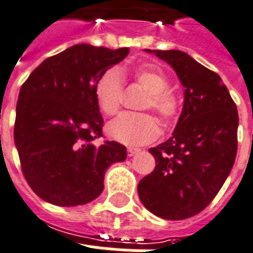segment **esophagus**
<instances>
[{"mask_svg":"<svg viewBox=\"0 0 253 253\" xmlns=\"http://www.w3.org/2000/svg\"><path fill=\"white\" fill-rule=\"evenodd\" d=\"M137 152H140V149H139V148H135V147H128V148H127V153H128V156L136 155Z\"/></svg>","mask_w":253,"mask_h":253,"instance_id":"obj_1","label":"esophagus"}]
</instances>
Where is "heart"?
Wrapping results in <instances>:
<instances>
[{
	"mask_svg": "<svg viewBox=\"0 0 253 253\" xmlns=\"http://www.w3.org/2000/svg\"><path fill=\"white\" fill-rule=\"evenodd\" d=\"M123 78H131L148 92L143 110H153L164 125H170L179 117L182 102L179 96L169 89V78L160 67L141 63L132 69H108L94 85V98L106 116H116L122 106ZM113 139L130 145L153 141L160 135V123L151 114H123L106 127Z\"/></svg>",
	"mask_w": 253,
	"mask_h": 253,
	"instance_id": "heart-1",
	"label": "heart"
}]
</instances>
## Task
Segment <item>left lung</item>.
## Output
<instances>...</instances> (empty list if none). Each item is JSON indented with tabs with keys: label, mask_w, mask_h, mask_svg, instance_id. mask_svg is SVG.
I'll list each match as a JSON object with an SVG mask.
<instances>
[{
	"label": "left lung",
	"mask_w": 253,
	"mask_h": 253,
	"mask_svg": "<svg viewBox=\"0 0 253 253\" xmlns=\"http://www.w3.org/2000/svg\"><path fill=\"white\" fill-rule=\"evenodd\" d=\"M153 52L175 70L184 105L173 136L149 149L156 168L137 194L149 212L179 221L207 208L225 183L237 156L239 117L218 74L180 50Z\"/></svg>",
	"instance_id": "1"
}]
</instances>
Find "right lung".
Instances as JSON below:
<instances>
[{
	"label": "right lung",
	"mask_w": 253,
	"mask_h": 253,
	"mask_svg": "<svg viewBox=\"0 0 253 253\" xmlns=\"http://www.w3.org/2000/svg\"><path fill=\"white\" fill-rule=\"evenodd\" d=\"M128 53V48L74 45L41 62L20 88L14 140L27 183L42 200L59 207L87 204L104 190L109 166L126 160L125 145L93 143L104 126L94 85Z\"/></svg>",
	"instance_id": "add662e5"
}]
</instances>
